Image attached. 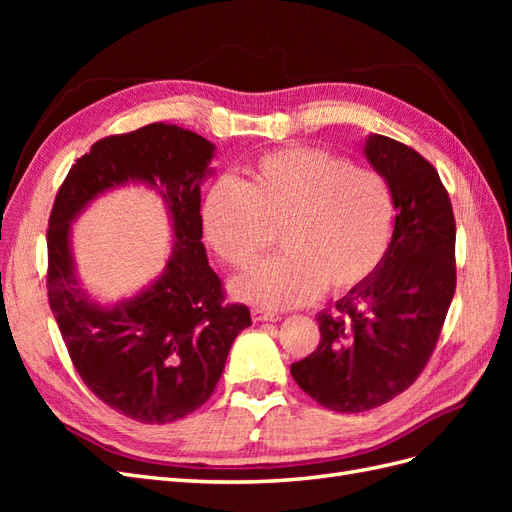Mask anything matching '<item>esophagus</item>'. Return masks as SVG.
<instances>
[{"instance_id":"1","label":"esophagus","mask_w":512,"mask_h":512,"mask_svg":"<svg viewBox=\"0 0 512 512\" xmlns=\"http://www.w3.org/2000/svg\"><path fill=\"white\" fill-rule=\"evenodd\" d=\"M252 318H254V322H277V320H282V316L280 314H275V312H267V309H252Z\"/></svg>"}]
</instances>
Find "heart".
I'll use <instances>...</instances> for the list:
<instances>
[{"label":"heart","mask_w":512,"mask_h":512,"mask_svg":"<svg viewBox=\"0 0 512 512\" xmlns=\"http://www.w3.org/2000/svg\"><path fill=\"white\" fill-rule=\"evenodd\" d=\"M395 203L371 168L312 147L262 156L243 183L215 181L203 200L211 250L230 267L256 262L280 228L284 252L232 280L239 301L286 309L361 284L386 254Z\"/></svg>","instance_id":"b5f03b06"}]
</instances>
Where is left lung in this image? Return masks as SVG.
I'll return each mask as SVG.
<instances>
[{
	"label": "left lung",
	"mask_w": 512,
	"mask_h": 512,
	"mask_svg": "<svg viewBox=\"0 0 512 512\" xmlns=\"http://www.w3.org/2000/svg\"><path fill=\"white\" fill-rule=\"evenodd\" d=\"M363 153L393 194L391 243L337 312L316 316L318 348L290 365L309 397L348 414L386 404L418 378L455 294V218L436 168L382 134H369Z\"/></svg>",
	"instance_id": "left-lung-1"
}]
</instances>
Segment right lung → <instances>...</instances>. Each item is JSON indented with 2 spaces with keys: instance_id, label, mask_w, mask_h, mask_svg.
<instances>
[{
  "instance_id": "right-lung-1",
  "label": "right lung",
  "mask_w": 512,
  "mask_h": 512,
  "mask_svg": "<svg viewBox=\"0 0 512 512\" xmlns=\"http://www.w3.org/2000/svg\"><path fill=\"white\" fill-rule=\"evenodd\" d=\"M215 145L173 123L108 136L72 164L49 220V305L70 359L106 406L138 423L164 425L213 395L232 342L252 324L250 309L226 305L209 267L200 185L213 175ZM141 182L158 189L174 250L156 281L115 304L82 288L71 224L106 191Z\"/></svg>"
}]
</instances>
